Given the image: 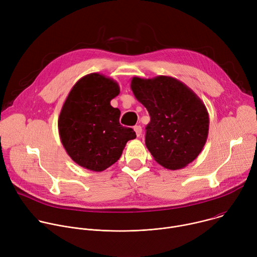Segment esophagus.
<instances>
[{"label": "esophagus", "instance_id": "1", "mask_svg": "<svg viewBox=\"0 0 257 257\" xmlns=\"http://www.w3.org/2000/svg\"><path fill=\"white\" fill-rule=\"evenodd\" d=\"M134 131L136 132L137 137H139V136L141 135V133H142V128H141V126H139V125L135 126V127H134Z\"/></svg>", "mask_w": 257, "mask_h": 257}]
</instances>
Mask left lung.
<instances>
[{
	"mask_svg": "<svg viewBox=\"0 0 257 257\" xmlns=\"http://www.w3.org/2000/svg\"><path fill=\"white\" fill-rule=\"evenodd\" d=\"M131 89L151 116L145 144L158 164L179 170L201 153L209 127L203 101L186 84L170 76L133 77Z\"/></svg>",
	"mask_w": 257,
	"mask_h": 257,
	"instance_id": "1",
	"label": "left lung"
}]
</instances>
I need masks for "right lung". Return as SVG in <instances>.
<instances>
[{
    "label": "right lung",
    "instance_id": "1",
    "mask_svg": "<svg viewBox=\"0 0 257 257\" xmlns=\"http://www.w3.org/2000/svg\"><path fill=\"white\" fill-rule=\"evenodd\" d=\"M119 93V84L98 73L80 78L70 90L58 127L64 149L80 167L93 172L107 169L136 138L132 128L120 124V109L111 105Z\"/></svg>",
    "mask_w": 257,
    "mask_h": 257
}]
</instances>
